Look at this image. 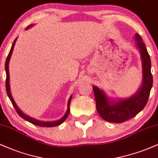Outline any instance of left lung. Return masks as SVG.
Wrapping results in <instances>:
<instances>
[{
    "mask_svg": "<svg viewBox=\"0 0 158 158\" xmlns=\"http://www.w3.org/2000/svg\"><path fill=\"white\" fill-rule=\"evenodd\" d=\"M135 41L142 61L143 79L138 90L129 97L114 99L108 97L102 89L93 86L97 112L107 122L121 123L128 120L139 113L147 103L153 83L151 60L139 34L135 35Z\"/></svg>",
    "mask_w": 158,
    "mask_h": 158,
    "instance_id": "left-lung-1",
    "label": "left lung"
}]
</instances>
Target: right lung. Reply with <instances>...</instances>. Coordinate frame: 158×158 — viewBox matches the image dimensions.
<instances>
[{
  "label": "right lung",
  "mask_w": 158,
  "mask_h": 158,
  "mask_svg": "<svg viewBox=\"0 0 158 158\" xmlns=\"http://www.w3.org/2000/svg\"><path fill=\"white\" fill-rule=\"evenodd\" d=\"M33 26V24H31L30 25V26H28L26 28V30H28V29H30V27H32ZM18 38H16L15 39V41H14L13 44L12 45V48H11V50L10 51V53H9L8 56H7L6 58V64H5V70H6V93H7V95H8L9 98H10V101L12 102V105H13L14 108H15V109L16 110V111H17V113L19 114V115L21 117H22L23 119H24L25 120L28 121V122L32 123V124L35 125V126H41V127H54V126H59V125H60L62 123L65 119H67V117H68L69 113H70V102H71V99H72V97H73V95H71L69 98L68 99V109H67V111L66 113L64 116H63L62 117H61V119H57V120H54V121H41V120H39V119H35V118H32V117H30V116L27 115L26 114H24L23 112H22V110H21L20 108L18 107L17 104H16L15 100H14L13 97H12V94H11V91H10V73H9V63H10V59H11V56H12V52H13V50H14V47H15V42L16 41H17Z\"/></svg>",
  "instance_id": "1"
}]
</instances>
